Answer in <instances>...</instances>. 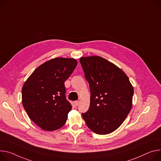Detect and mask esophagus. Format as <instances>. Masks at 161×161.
<instances>
[{"instance_id": "34e87169", "label": "esophagus", "mask_w": 161, "mask_h": 161, "mask_svg": "<svg viewBox=\"0 0 161 161\" xmlns=\"http://www.w3.org/2000/svg\"><path fill=\"white\" fill-rule=\"evenodd\" d=\"M74 103H75V106H78L79 105V103H80V102L78 101H75Z\"/></svg>"}]
</instances>
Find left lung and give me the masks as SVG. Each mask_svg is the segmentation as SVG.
<instances>
[{"instance_id":"obj_1","label":"left lung","mask_w":161,"mask_h":161,"mask_svg":"<svg viewBox=\"0 0 161 161\" xmlns=\"http://www.w3.org/2000/svg\"><path fill=\"white\" fill-rule=\"evenodd\" d=\"M80 62L91 90L90 107L81 114L83 118L94 133L110 134L128 115L132 107L134 87L120 68L103 58L81 57Z\"/></svg>"}]
</instances>
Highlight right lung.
Wrapping results in <instances>:
<instances>
[{"mask_svg":"<svg viewBox=\"0 0 161 161\" xmlns=\"http://www.w3.org/2000/svg\"><path fill=\"white\" fill-rule=\"evenodd\" d=\"M78 64L74 58H55L38 67L22 89V105L36 125L46 131L62 127L72 106L64 83Z\"/></svg>","mask_w":161,"mask_h":161,"instance_id":"right-lung-1","label":"right lung"}]
</instances>
